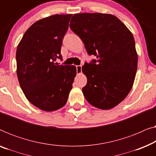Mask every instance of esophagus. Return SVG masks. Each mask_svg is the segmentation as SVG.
I'll return each mask as SVG.
<instances>
[{"label":"esophagus","instance_id":"34e87169","mask_svg":"<svg viewBox=\"0 0 156 156\" xmlns=\"http://www.w3.org/2000/svg\"><path fill=\"white\" fill-rule=\"evenodd\" d=\"M76 73L77 74H80L82 73V66L81 65H76Z\"/></svg>","mask_w":156,"mask_h":156}]
</instances>
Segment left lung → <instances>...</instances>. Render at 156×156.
Instances as JSON below:
<instances>
[{
  "instance_id": "8db88e82",
  "label": "left lung",
  "mask_w": 156,
  "mask_h": 156,
  "mask_svg": "<svg viewBox=\"0 0 156 156\" xmlns=\"http://www.w3.org/2000/svg\"><path fill=\"white\" fill-rule=\"evenodd\" d=\"M69 27L84 42L89 55L87 77L82 88L85 99L101 109H110L123 101L133 86L138 55L131 31L116 16L103 13L74 14Z\"/></svg>"
}]
</instances>
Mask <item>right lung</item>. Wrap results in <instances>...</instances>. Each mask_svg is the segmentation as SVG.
<instances>
[{
	"instance_id": "right-lung-1",
	"label": "right lung",
	"mask_w": 156,
	"mask_h": 156,
	"mask_svg": "<svg viewBox=\"0 0 156 156\" xmlns=\"http://www.w3.org/2000/svg\"><path fill=\"white\" fill-rule=\"evenodd\" d=\"M72 15L41 19L25 32L16 51L17 75L28 101L45 112L67 103L76 74L74 65H57Z\"/></svg>"
}]
</instances>
